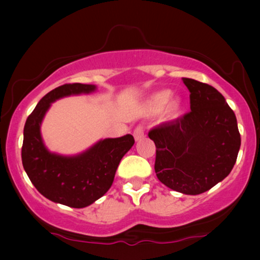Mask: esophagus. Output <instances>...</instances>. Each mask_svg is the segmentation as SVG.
Here are the masks:
<instances>
[{
  "mask_svg": "<svg viewBox=\"0 0 260 260\" xmlns=\"http://www.w3.org/2000/svg\"><path fill=\"white\" fill-rule=\"evenodd\" d=\"M134 137L136 141H140L144 137V129L142 125H138L136 129L134 130Z\"/></svg>",
  "mask_w": 260,
  "mask_h": 260,
  "instance_id": "esophagus-1",
  "label": "esophagus"
}]
</instances>
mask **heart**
Instances as JSON below:
<instances>
[{
	"label": "heart",
	"instance_id": "heart-1",
	"mask_svg": "<svg viewBox=\"0 0 260 260\" xmlns=\"http://www.w3.org/2000/svg\"><path fill=\"white\" fill-rule=\"evenodd\" d=\"M169 99L170 92L166 90L152 94L147 103L148 110L151 113H158L166 108V116L170 119L176 118L181 113V110H182V102H181L179 97H174L170 101H169ZM167 102L169 103L168 105L166 104ZM166 105H167V107L165 106Z\"/></svg>",
	"mask_w": 260,
	"mask_h": 260
}]
</instances>
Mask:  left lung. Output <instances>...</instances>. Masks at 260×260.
I'll return each mask as SVG.
<instances>
[{
    "instance_id": "1",
    "label": "left lung",
    "mask_w": 260,
    "mask_h": 260,
    "mask_svg": "<svg viewBox=\"0 0 260 260\" xmlns=\"http://www.w3.org/2000/svg\"><path fill=\"white\" fill-rule=\"evenodd\" d=\"M190 92V112L149 131L156 145L155 173L170 189L205 193L236 165L240 134L233 110L211 85L182 78Z\"/></svg>"
}]
</instances>
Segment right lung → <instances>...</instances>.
<instances>
[{"instance_id":"obj_1","label":"right lung","mask_w":260,"mask_h":260,"mask_svg":"<svg viewBox=\"0 0 260 260\" xmlns=\"http://www.w3.org/2000/svg\"><path fill=\"white\" fill-rule=\"evenodd\" d=\"M95 85L65 84L48 92L28 116L23 129L21 157L34 187L48 200L73 208H83L102 198L112 186L120 159L135 143L131 135L98 141L74 156L51 152L42 141L40 126L56 99L91 93Z\"/></svg>"}]
</instances>
